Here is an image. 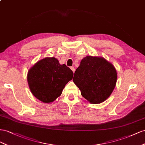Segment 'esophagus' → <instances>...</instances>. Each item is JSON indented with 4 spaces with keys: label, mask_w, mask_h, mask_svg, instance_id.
<instances>
[{
    "label": "esophagus",
    "mask_w": 145,
    "mask_h": 145,
    "mask_svg": "<svg viewBox=\"0 0 145 145\" xmlns=\"http://www.w3.org/2000/svg\"><path fill=\"white\" fill-rule=\"evenodd\" d=\"M70 69H71V70H72L73 73L75 72V67H74L73 66H72V67H70Z\"/></svg>",
    "instance_id": "esophagus-1"
}]
</instances>
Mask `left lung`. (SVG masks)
Returning a JSON list of instances; mask_svg holds the SVG:
<instances>
[{
  "instance_id": "8db88e82",
  "label": "left lung",
  "mask_w": 145,
  "mask_h": 145,
  "mask_svg": "<svg viewBox=\"0 0 145 145\" xmlns=\"http://www.w3.org/2000/svg\"><path fill=\"white\" fill-rule=\"evenodd\" d=\"M117 79L114 66L101 57L86 56L74 74L73 81L81 95L92 104L105 101L114 90Z\"/></svg>"
}]
</instances>
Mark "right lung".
Wrapping results in <instances>:
<instances>
[{"label":"right lung","instance_id":"right-lung-1","mask_svg":"<svg viewBox=\"0 0 145 145\" xmlns=\"http://www.w3.org/2000/svg\"><path fill=\"white\" fill-rule=\"evenodd\" d=\"M73 73L55 57H45L29 70L27 80L33 95L44 103H51L59 97L65 86L72 80Z\"/></svg>","mask_w":145,"mask_h":145}]
</instances>
